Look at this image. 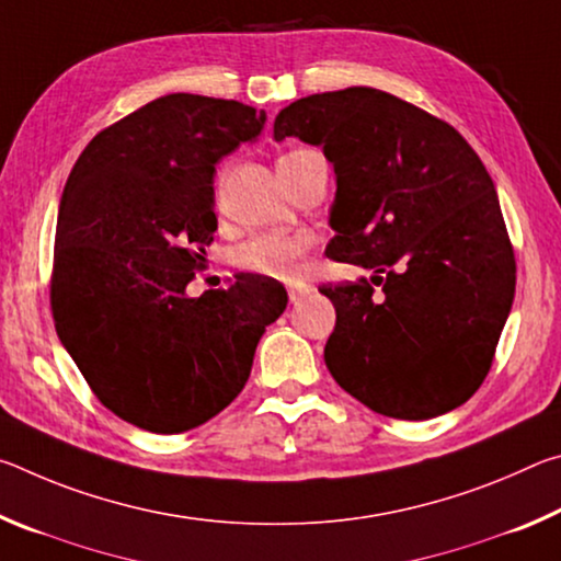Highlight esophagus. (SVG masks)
<instances>
[{"label": "esophagus", "mask_w": 561, "mask_h": 561, "mask_svg": "<svg viewBox=\"0 0 561 561\" xmlns=\"http://www.w3.org/2000/svg\"><path fill=\"white\" fill-rule=\"evenodd\" d=\"M309 291V287L304 282H291V284H287V294H289V301L291 304H297L304 294Z\"/></svg>", "instance_id": "esophagus-1"}]
</instances>
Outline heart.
I'll return each instance as SVG.
<instances>
[{
    "label": "heart",
    "mask_w": 561,
    "mask_h": 561,
    "mask_svg": "<svg viewBox=\"0 0 561 561\" xmlns=\"http://www.w3.org/2000/svg\"><path fill=\"white\" fill-rule=\"evenodd\" d=\"M307 150H289L279 158L291 160ZM311 237L307 230H284V232H264L254 234L252 240L237 247L234 262L240 264L242 270L267 274V277H294L299 272L304 254L311 250Z\"/></svg>",
    "instance_id": "1"
}]
</instances>
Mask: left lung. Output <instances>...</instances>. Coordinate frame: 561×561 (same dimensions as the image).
<instances>
[{"label":"left lung","mask_w":561,"mask_h":561,"mask_svg":"<svg viewBox=\"0 0 561 561\" xmlns=\"http://www.w3.org/2000/svg\"><path fill=\"white\" fill-rule=\"evenodd\" d=\"M287 136L334 165L327 257L374 272L319 287L336 309L334 381L401 421L462 405L490 371L517 279L482 160L450 123L368 87L289 103L274 118V138Z\"/></svg>","instance_id":"8db88e82"}]
</instances>
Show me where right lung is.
I'll return each mask as SVG.
<instances>
[{"label": "right lung", "instance_id": "1", "mask_svg": "<svg viewBox=\"0 0 561 561\" xmlns=\"http://www.w3.org/2000/svg\"><path fill=\"white\" fill-rule=\"evenodd\" d=\"M264 121L240 101L168 93L96 133L66 180L54 327L93 396L136 428L183 433L230 405L287 309L260 274L185 294L217 230L215 165Z\"/></svg>", "mask_w": 561, "mask_h": 561}]
</instances>
